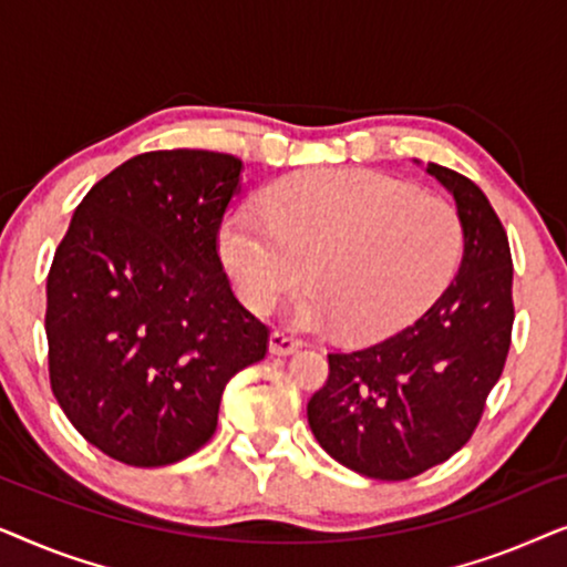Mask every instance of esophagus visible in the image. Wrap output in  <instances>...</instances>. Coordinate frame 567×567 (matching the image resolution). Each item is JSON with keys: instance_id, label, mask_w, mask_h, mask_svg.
<instances>
[{"instance_id": "esophagus-1", "label": "esophagus", "mask_w": 567, "mask_h": 567, "mask_svg": "<svg viewBox=\"0 0 567 567\" xmlns=\"http://www.w3.org/2000/svg\"><path fill=\"white\" fill-rule=\"evenodd\" d=\"M301 346L305 343H301L297 336H291V332L276 330L274 336H270V353H276V355H291V353H297Z\"/></svg>"}]
</instances>
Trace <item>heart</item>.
Instances as JSON below:
<instances>
[{"label":"heart","mask_w":567,"mask_h":567,"mask_svg":"<svg viewBox=\"0 0 567 567\" xmlns=\"http://www.w3.org/2000/svg\"><path fill=\"white\" fill-rule=\"evenodd\" d=\"M268 214L237 208L219 250L239 293L270 312L307 274L293 307L305 328L338 324L346 338H379L429 305L462 255L452 200L363 169L291 177L266 198Z\"/></svg>","instance_id":"1"}]
</instances>
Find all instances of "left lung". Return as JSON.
<instances>
[{"mask_svg": "<svg viewBox=\"0 0 567 567\" xmlns=\"http://www.w3.org/2000/svg\"><path fill=\"white\" fill-rule=\"evenodd\" d=\"M456 200L464 252L441 297L394 336L328 353L330 374L307 405L332 460L374 480H408L467 444L503 374L514 328L506 229L470 177L429 162Z\"/></svg>", "mask_w": 567, "mask_h": 567, "instance_id": "1", "label": "left lung"}]
</instances>
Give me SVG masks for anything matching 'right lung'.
<instances>
[{
  "label": "right lung",
  "mask_w": 567,
  "mask_h": 567,
  "mask_svg": "<svg viewBox=\"0 0 567 567\" xmlns=\"http://www.w3.org/2000/svg\"><path fill=\"white\" fill-rule=\"evenodd\" d=\"M239 173L221 152L136 154L92 185L53 255L51 390L92 446L131 467L198 452L224 386L268 353L270 330L219 258Z\"/></svg>",
  "instance_id": "add662e5"
}]
</instances>
